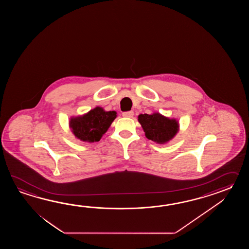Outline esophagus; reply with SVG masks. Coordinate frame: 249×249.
Listing matches in <instances>:
<instances>
[{"mask_svg": "<svg viewBox=\"0 0 249 249\" xmlns=\"http://www.w3.org/2000/svg\"><path fill=\"white\" fill-rule=\"evenodd\" d=\"M133 116V111L123 112V117H132Z\"/></svg>", "mask_w": 249, "mask_h": 249, "instance_id": "1", "label": "esophagus"}]
</instances>
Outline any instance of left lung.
Returning a JSON list of instances; mask_svg holds the SVG:
<instances>
[{
	"mask_svg": "<svg viewBox=\"0 0 249 249\" xmlns=\"http://www.w3.org/2000/svg\"><path fill=\"white\" fill-rule=\"evenodd\" d=\"M138 121L142 124L146 137L159 144L169 142L179 131V124L175 119H170L159 113L141 114Z\"/></svg>",
	"mask_w": 249,
	"mask_h": 249,
	"instance_id": "left-lung-1",
	"label": "left lung"
}]
</instances>
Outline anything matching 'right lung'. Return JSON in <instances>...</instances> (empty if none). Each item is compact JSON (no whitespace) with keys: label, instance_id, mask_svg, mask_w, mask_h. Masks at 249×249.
<instances>
[{"label":"right lung","instance_id":"obj_1","mask_svg":"<svg viewBox=\"0 0 249 249\" xmlns=\"http://www.w3.org/2000/svg\"><path fill=\"white\" fill-rule=\"evenodd\" d=\"M117 117L116 111H105L97 107L82 117L71 118L69 125L74 136L83 142H99Z\"/></svg>","mask_w":249,"mask_h":249}]
</instances>
